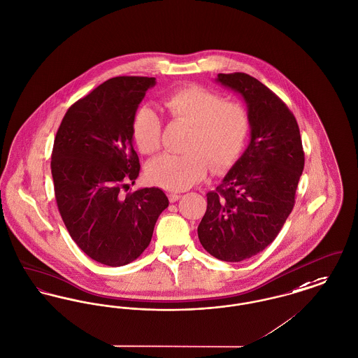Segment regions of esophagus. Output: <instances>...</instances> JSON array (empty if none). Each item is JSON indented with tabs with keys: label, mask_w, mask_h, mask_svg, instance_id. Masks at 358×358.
<instances>
[{
	"label": "esophagus",
	"mask_w": 358,
	"mask_h": 358,
	"mask_svg": "<svg viewBox=\"0 0 358 358\" xmlns=\"http://www.w3.org/2000/svg\"><path fill=\"white\" fill-rule=\"evenodd\" d=\"M180 197H181L180 193H169V200H170V203H176Z\"/></svg>",
	"instance_id": "34e87169"
}]
</instances>
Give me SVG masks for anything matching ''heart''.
<instances>
[{
    "label": "heart",
    "instance_id": "heart-1",
    "mask_svg": "<svg viewBox=\"0 0 358 358\" xmlns=\"http://www.w3.org/2000/svg\"><path fill=\"white\" fill-rule=\"evenodd\" d=\"M162 108L178 123L189 126L181 155L164 154L148 165V178L168 190L188 189L212 170L224 169L239 157L249 134V116L243 106L226 101L219 93L190 85L162 100ZM162 124L150 108L136 110L131 124L132 139L142 154L161 148Z\"/></svg>",
    "mask_w": 358,
    "mask_h": 358
}]
</instances>
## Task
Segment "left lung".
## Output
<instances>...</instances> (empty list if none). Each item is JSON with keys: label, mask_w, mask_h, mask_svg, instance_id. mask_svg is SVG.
I'll return each mask as SVG.
<instances>
[{"label": "left lung", "mask_w": 358, "mask_h": 358, "mask_svg": "<svg viewBox=\"0 0 358 358\" xmlns=\"http://www.w3.org/2000/svg\"><path fill=\"white\" fill-rule=\"evenodd\" d=\"M246 106L250 143L216 189L197 227L203 248L217 259L239 262L268 248L294 210L304 151L294 113L246 73L217 74Z\"/></svg>", "instance_id": "8db88e82"}]
</instances>
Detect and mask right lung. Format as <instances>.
Wrapping results in <instances>:
<instances>
[{"instance_id":"obj_1","label":"right lung","mask_w":358,"mask_h":358,"mask_svg":"<svg viewBox=\"0 0 358 358\" xmlns=\"http://www.w3.org/2000/svg\"><path fill=\"white\" fill-rule=\"evenodd\" d=\"M148 77H115L70 106L51 154L55 200L64 226L92 259L123 266L146 250L169 200L159 188L123 194L139 176L131 124Z\"/></svg>"}]
</instances>
